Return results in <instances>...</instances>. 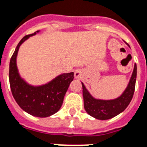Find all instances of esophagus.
<instances>
[{
	"label": "esophagus",
	"instance_id": "obj_1",
	"mask_svg": "<svg viewBox=\"0 0 147 147\" xmlns=\"http://www.w3.org/2000/svg\"><path fill=\"white\" fill-rule=\"evenodd\" d=\"M83 77V72L80 69H76L74 72V78L76 79H80Z\"/></svg>",
	"mask_w": 147,
	"mask_h": 147
}]
</instances>
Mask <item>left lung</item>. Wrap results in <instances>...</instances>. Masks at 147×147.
I'll return each instance as SVG.
<instances>
[{
    "instance_id": "obj_1",
    "label": "left lung",
    "mask_w": 147,
    "mask_h": 147,
    "mask_svg": "<svg viewBox=\"0 0 147 147\" xmlns=\"http://www.w3.org/2000/svg\"><path fill=\"white\" fill-rule=\"evenodd\" d=\"M136 80V64L132 74L129 82L124 92L119 98L112 100L96 99L87 90L84 84H82L84 106L85 111L90 116L99 120L110 119L124 111L129 105L134 94Z\"/></svg>"
}]
</instances>
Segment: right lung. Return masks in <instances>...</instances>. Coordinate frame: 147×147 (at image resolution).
<instances>
[{"label": "right lung", "instance_id": "right-lung-1", "mask_svg": "<svg viewBox=\"0 0 147 147\" xmlns=\"http://www.w3.org/2000/svg\"><path fill=\"white\" fill-rule=\"evenodd\" d=\"M36 32L25 36L18 44L10 60L9 82L12 95L21 109L33 116L46 118L61 108L65 94L74 78V72L63 74L46 84L32 86L20 77L16 63L18 52L20 46Z\"/></svg>", "mask_w": 147, "mask_h": 147}]
</instances>
